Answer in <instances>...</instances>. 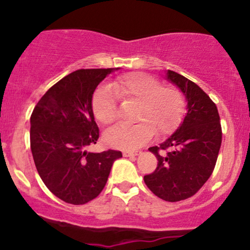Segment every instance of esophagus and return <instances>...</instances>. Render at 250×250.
I'll return each instance as SVG.
<instances>
[{"label":"esophagus","instance_id":"obj_1","mask_svg":"<svg viewBox=\"0 0 250 250\" xmlns=\"http://www.w3.org/2000/svg\"><path fill=\"white\" fill-rule=\"evenodd\" d=\"M123 156L125 157H130V156H137V155L140 154V151H129V150H125L123 151Z\"/></svg>","mask_w":250,"mask_h":250}]
</instances>
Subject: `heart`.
Segmentation results:
<instances>
[{
    "label": "heart",
    "mask_w": 250,
    "mask_h": 250,
    "mask_svg": "<svg viewBox=\"0 0 250 250\" xmlns=\"http://www.w3.org/2000/svg\"><path fill=\"white\" fill-rule=\"evenodd\" d=\"M116 97L125 102H136L134 125H115L104 133L109 147L135 150L157 135L173 131L185 111V99L177 88L162 85L159 80L143 73H128L110 85L99 88L91 99L95 119L103 125L116 120Z\"/></svg>",
    "instance_id": "b5f03b06"
}]
</instances>
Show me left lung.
Masks as SVG:
<instances>
[{
	"mask_svg": "<svg viewBox=\"0 0 250 250\" xmlns=\"http://www.w3.org/2000/svg\"><path fill=\"white\" fill-rule=\"evenodd\" d=\"M165 77L185 95L187 113L175 133L149 148L159 162L155 171L146 175L145 183L160 199L177 202L196 194L210 177L222 130L216 104L199 85L173 70Z\"/></svg>",
	"mask_w": 250,
	"mask_h": 250,
	"instance_id": "left-lung-1",
	"label": "left lung"
}]
</instances>
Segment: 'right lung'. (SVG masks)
<instances>
[{
  "mask_svg": "<svg viewBox=\"0 0 250 250\" xmlns=\"http://www.w3.org/2000/svg\"><path fill=\"white\" fill-rule=\"evenodd\" d=\"M79 69L51 87L30 117V148L43 183L55 196L71 205H84L104 188L121 151L88 153L99 140L91 99L97 85L113 71Z\"/></svg>",
  "mask_w": 250,
  "mask_h": 250,
  "instance_id": "add662e5",
  "label": "right lung"
}]
</instances>
